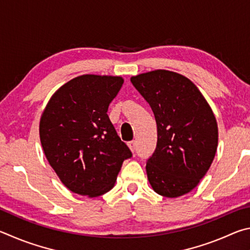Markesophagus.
I'll list each match as a JSON object with an SVG mask.
<instances>
[{
  "label": "esophagus",
  "mask_w": 250,
  "mask_h": 250,
  "mask_svg": "<svg viewBox=\"0 0 250 250\" xmlns=\"http://www.w3.org/2000/svg\"><path fill=\"white\" fill-rule=\"evenodd\" d=\"M127 145L129 147V149L132 150V152H134L135 149H136V143H135V142H129Z\"/></svg>",
  "instance_id": "34e87169"
}]
</instances>
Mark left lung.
I'll list each match as a JSON object with an SVG mask.
<instances>
[{"label": "left lung", "instance_id": "obj_1", "mask_svg": "<svg viewBox=\"0 0 250 250\" xmlns=\"http://www.w3.org/2000/svg\"><path fill=\"white\" fill-rule=\"evenodd\" d=\"M130 82L157 123V147L146 165L151 188L167 198L189 193L216 154L218 128L211 106L193 82L169 70L141 73Z\"/></svg>", "mask_w": 250, "mask_h": 250}]
</instances>
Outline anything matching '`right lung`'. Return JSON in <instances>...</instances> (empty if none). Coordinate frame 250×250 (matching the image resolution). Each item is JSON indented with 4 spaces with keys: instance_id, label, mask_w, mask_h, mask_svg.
<instances>
[{
    "instance_id": "1",
    "label": "right lung",
    "mask_w": 250,
    "mask_h": 250,
    "mask_svg": "<svg viewBox=\"0 0 250 250\" xmlns=\"http://www.w3.org/2000/svg\"><path fill=\"white\" fill-rule=\"evenodd\" d=\"M123 83L122 77L83 74L61 85L43 109L39 123L43 152L73 193L89 198L106 193L123 161L132 157L107 115Z\"/></svg>"
}]
</instances>
